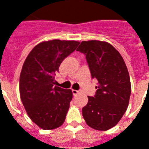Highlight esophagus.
Returning a JSON list of instances; mask_svg holds the SVG:
<instances>
[{
	"label": "esophagus",
	"mask_w": 149,
	"mask_h": 149,
	"mask_svg": "<svg viewBox=\"0 0 149 149\" xmlns=\"http://www.w3.org/2000/svg\"><path fill=\"white\" fill-rule=\"evenodd\" d=\"M72 93H73V95H76L77 94H79L80 93L79 90H72Z\"/></svg>",
	"instance_id": "obj_1"
}]
</instances>
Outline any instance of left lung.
Returning a JSON list of instances; mask_svg holds the SVG:
<instances>
[{
	"label": "left lung",
	"instance_id": "left-lung-1",
	"mask_svg": "<svg viewBox=\"0 0 149 149\" xmlns=\"http://www.w3.org/2000/svg\"><path fill=\"white\" fill-rule=\"evenodd\" d=\"M77 51L86 56L91 76L98 80L95 95L88 96L82 115L90 127L106 131L120 121L127 109L131 82L123 57L111 44L82 41Z\"/></svg>",
	"mask_w": 149,
	"mask_h": 149
}]
</instances>
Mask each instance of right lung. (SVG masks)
<instances>
[{
  "mask_svg": "<svg viewBox=\"0 0 149 149\" xmlns=\"http://www.w3.org/2000/svg\"><path fill=\"white\" fill-rule=\"evenodd\" d=\"M79 43L74 40L44 41L31 50L23 63L20 98L31 120L41 129H54L65 121L73 93L54 86V76Z\"/></svg>",
  "mask_w": 149,
  "mask_h": 149,
  "instance_id": "add662e5",
  "label": "right lung"
}]
</instances>
